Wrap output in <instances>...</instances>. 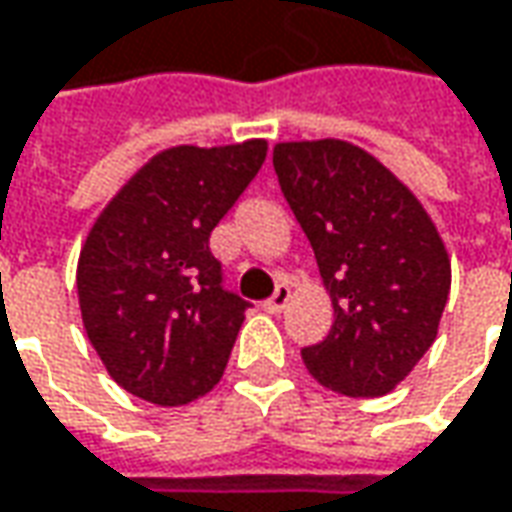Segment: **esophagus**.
Wrapping results in <instances>:
<instances>
[{"label": "esophagus", "instance_id": "esophagus-1", "mask_svg": "<svg viewBox=\"0 0 512 512\" xmlns=\"http://www.w3.org/2000/svg\"><path fill=\"white\" fill-rule=\"evenodd\" d=\"M287 302H290V287L279 285L273 290V296L265 302V310H270V313H282L287 307Z\"/></svg>", "mask_w": 512, "mask_h": 512}]
</instances>
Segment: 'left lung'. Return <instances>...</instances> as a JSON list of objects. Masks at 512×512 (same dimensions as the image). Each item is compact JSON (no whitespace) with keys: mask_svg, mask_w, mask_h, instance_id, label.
I'll list each match as a JSON object with an SVG mask.
<instances>
[{"mask_svg":"<svg viewBox=\"0 0 512 512\" xmlns=\"http://www.w3.org/2000/svg\"><path fill=\"white\" fill-rule=\"evenodd\" d=\"M273 168L333 299V327L302 347V362L342 396L390 393L430 350L447 305L450 259L436 227L356 145L282 142Z\"/></svg>","mask_w":512,"mask_h":512,"instance_id":"left-lung-1","label":"left lung"}]
</instances>
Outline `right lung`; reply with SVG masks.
<instances>
[{"label": "right lung", "mask_w": 512, "mask_h": 512, "mask_svg": "<svg viewBox=\"0 0 512 512\" xmlns=\"http://www.w3.org/2000/svg\"><path fill=\"white\" fill-rule=\"evenodd\" d=\"M267 142L170 148L96 219L79 256L82 322L108 373L145 402L187 404L222 379L250 302L225 287L210 233Z\"/></svg>", "instance_id": "obj_1"}]
</instances>
